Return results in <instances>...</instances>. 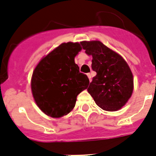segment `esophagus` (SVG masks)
Returning <instances> with one entry per match:
<instances>
[{
  "label": "esophagus",
  "instance_id": "obj_1",
  "mask_svg": "<svg viewBox=\"0 0 156 156\" xmlns=\"http://www.w3.org/2000/svg\"><path fill=\"white\" fill-rule=\"evenodd\" d=\"M87 76H88V78H89V79H90V81H91V74H90V73H88V74H87Z\"/></svg>",
  "mask_w": 156,
  "mask_h": 156
}]
</instances>
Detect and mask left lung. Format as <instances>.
Returning <instances> with one entry per match:
<instances>
[{
    "label": "left lung",
    "mask_w": 156,
    "mask_h": 156,
    "mask_svg": "<svg viewBox=\"0 0 156 156\" xmlns=\"http://www.w3.org/2000/svg\"><path fill=\"white\" fill-rule=\"evenodd\" d=\"M92 55V69L97 72L87 90L98 106L116 111L128 101L133 90V76L125 59L100 41L81 42Z\"/></svg>",
    "instance_id": "1"
}]
</instances>
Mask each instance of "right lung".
<instances>
[{
    "instance_id": "1",
    "label": "right lung",
    "mask_w": 156,
    "mask_h": 156,
    "mask_svg": "<svg viewBox=\"0 0 156 156\" xmlns=\"http://www.w3.org/2000/svg\"><path fill=\"white\" fill-rule=\"evenodd\" d=\"M78 43H64L39 62L31 78V91L39 108L48 116L61 117L74 108L77 96L89 86L74 57Z\"/></svg>"
}]
</instances>
